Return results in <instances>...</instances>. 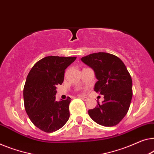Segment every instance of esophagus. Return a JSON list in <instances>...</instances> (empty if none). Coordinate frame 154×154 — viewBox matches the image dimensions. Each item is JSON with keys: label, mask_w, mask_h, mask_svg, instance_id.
I'll use <instances>...</instances> for the list:
<instances>
[{"label": "esophagus", "mask_w": 154, "mask_h": 154, "mask_svg": "<svg viewBox=\"0 0 154 154\" xmlns=\"http://www.w3.org/2000/svg\"><path fill=\"white\" fill-rule=\"evenodd\" d=\"M80 98H81L82 100H83L84 101H88V98L85 97H80Z\"/></svg>", "instance_id": "esophagus-1"}]
</instances>
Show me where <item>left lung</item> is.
Returning a JSON list of instances; mask_svg holds the SVG:
<instances>
[{
  "label": "left lung",
  "mask_w": 154,
  "mask_h": 154,
  "mask_svg": "<svg viewBox=\"0 0 154 154\" xmlns=\"http://www.w3.org/2000/svg\"><path fill=\"white\" fill-rule=\"evenodd\" d=\"M81 60L92 68L98 81L94 90L104 95V101L88 114L97 124L114 126L128 112L132 99V79L125 64L119 57L99 52L82 57Z\"/></svg>",
  "instance_id": "obj_1"
}]
</instances>
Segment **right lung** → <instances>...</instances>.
Listing matches in <instances>:
<instances>
[{"instance_id":"obj_1","label":"right lung","mask_w":154,"mask_h":154,"mask_svg":"<svg viewBox=\"0 0 154 154\" xmlns=\"http://www.w3.org/2000/svg\"><path fill=\"white\" fill-rule=\"evenodd\" d=\"M76 57L47 56L35 64L23 88L24 106L35 126L46 133L61 128L69 118L71 98L55 101L56 87L64 81L67 66Z\"/></svg>"}]
</instances>
